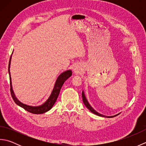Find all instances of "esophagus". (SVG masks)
Masks as SVG:
<instances>
[{
  "label": "esophagus",
  "instance_id": "esophagus-1",
  "mask_svg": "<svg viewBox=\"0 0 146 146\" xmlns=\"http://www.w3.org/2000/svg\"><path fill=\"white\" fill-rule=\"evenodd\" d=\"M73 72L74 73L77 74V73H80V71L82 70V68L81 66H80V64H76L75 65V66H73Z\"/></svg>",
  "mask_w": 146,
  "mask_h": 146
}]
</instances>
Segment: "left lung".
<instances>
[{"instance_id": "1", "label": "left lung", "mask_w": 146, "mask_h": 146, "mask_svg": "<svg viewBox=\"0 0 146 146\" xmlns=\"http://www.w3.org/2000/svg\"><path fill=\"white\" fill-rule=\"evenodd\" d=\"M82 99H83V103H84L86 107L88 109L91 111V112H92L93 113H94L95 115H98V116L103 117H107V118H112V117H116V116L120 114V113H119L115 115H113V116H106V115H102V114H100V113H98V111H97L95 110H94V108H93V107L91 106V105H90V104L88 103V102L87 100V99H86V98L85 97V93L83 91H82Z\"/></svg>"}]
</instances>
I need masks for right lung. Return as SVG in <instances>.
Listing matches in <instances>:
<instances>
[{
	"label": "right lung",
	"mask_w": 146,
	"mask_h": 146,
	"mask_svg": "<svg viewBox=\"0 0 146 146\" xmlns=\"http://www.w3.org/2000/svg\"><path fill=\"white\" fill-rule=\"evenodd\" d=\"M14 51V50H13ZM13 53V52H12ZM12 54L11 56L10 60H9V68H8V71L9 74V78H10V86H11V93L12 97L13 98L15 103L16 104L19 106L23 108L27 111L30 113H32L34 114H42L44 113L46 111H49V110L55 104L56 101L58 97L61 90V88L62 86L64 84V82L69 78L72 75V71L71 70H66L64 71L62 73H61L60 75L58 76L56 82L54 83V88L52 89V91L51 94L49 96L48 100H46L44 103H43L42 105H39V106H31V105H28L26 104H24L22 103L19 100H18L17 98L15 96L13 89H12V80L11 77V72H10V67H11V61L12 58Z\"/></svg>",
	"instance_id": "right-lung-1"
}]
</instances>
